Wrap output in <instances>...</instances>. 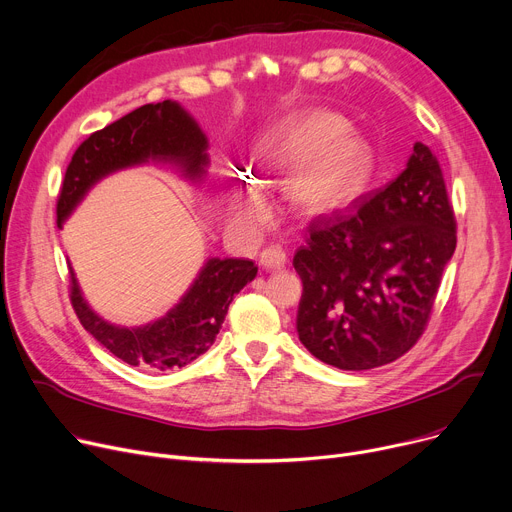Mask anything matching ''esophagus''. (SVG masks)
<instances>
[{
  "label": "esophagus",
  "mask_w": 512,
  "mask_h": 512,
  "mask_svg": "<svg viewBox=\"0 0 512 512\" xmlns=\"http://www.w3.org/2000/svg\"><path fill=\"white\" fill-rule=\"evenodd\" d=\"M287 264V252L281 246H270L260 254V266L266 270H281Z\"/></svg>",
  "instance_id": "34e87169"
}]
</instances>
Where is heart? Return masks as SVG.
Instances as JSON below:
<instances>
[{"label": "heart", "mask_w": 512, "mask_h": 512, "mask_svg": "<svg viewBox=\"0 0 512 512\" xmlns=\"http://www.w3.org/2000/svg\"><path fill=\"white\" fill-rule=\"evenodd\" d=\"M336 112L311 110L281 123L262 149L264 172H295L289 199L309 215L344 207L365 184L371 170V149ZM242 215L250 221L266 215V201L254 188L246 192Z\"/></svg>", "instance_id": "obj_1"}]
</instances>
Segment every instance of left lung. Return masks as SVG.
I'll return each mask as SVG.
<instances>
[{"instance_id":"obj_1","label":"left lung","mask_w":512,"mask_h":512,"mask_svg":"<svg viewBox=\"0 0 512 512\" xmlns=\"http://www.w3.org/2000/svg\"><path fill=\"white\" fill-rule=\"evenodd\" d=\"M293 258L297 332L313 357L367 371L418 342L457 244L437 155L416 143L406 170L346 213L309 225Z\"/></svg>"}]
</instances>
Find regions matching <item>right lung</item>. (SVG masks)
I'll return each mask as SVG.
<instances>
[{"mask_svg": "<svg viewBox=\"0 0 512 512\" xmlns=\"http://www.w3.org/2000/svg\"><path fill=\"white\" fill-rule=\"evenodd\" d=\"M151 160L178 164L190 180H199L209 164L207 137L176 102L145 104L75 149L57 199V225L106 174ZM258 266L244 258H211L180 303L162 320L143 328H119L88 307L75 274L69 270V299L77 320L114 357L157 371L180 369L201 357L215 342L233 297L254 281Z\"/></svg>", "mask_w": 512, "mask_h": 512, "instance_id": "right-lung-1", "label": "right lung"}]
</instances>
